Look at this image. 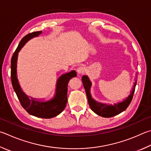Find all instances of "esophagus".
Masks as SVG:
<instances>
[{
	"mask_svg": "<svg viewBox=\"0 0 151 151\" xmlns=\"http://www.w3.org/2000/svg\"><path fill=\"white\" fill-rule=\"evenodd\" d=\"M77 73L79 75H83L85 73V68L83 67H80L77 68Z\"/></svg>",
	"mask_w": 151,
	"mask_h": 151,
	"instance_id": "34e87169",
	"label": "esophagus"
}]
</instances>
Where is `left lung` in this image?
Returning <instances> with one entry per match:
<instances>
[{
	"mask_svg": "<svg viewBox=\"0 0 151 151\" xmlns=\"http://www.w3.org/2000/svg\"><path fill=\"white\" fill-rule=\"evenodd\" d=\"M82 81H83V86L86 91V96L88 98V102L92 110L98 114V116H102L104 117H111L116 116V115L122 113V111H125L127 109V107L129 105L131 100L133 99L134 92H135V87L137 83V81L134 84V88L132 92H131V94L129 96L127 99L122 102L121 103H118L115 104V105H106V104H100L96 102L94 100H93L91 95L90 93V88L91 86V83L89 81L87 76H83L82 77Z\"/></svg>",
	"mask_w": 151,
	"mask_h": 151,
	"instance_id": "8db88e82",
	"label": "left lung"
}]
</instances>
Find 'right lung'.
<instances>
[{"label": "right lung", "instance_id": "right-lung-1", "mask_svg": "<svg viewBox=\"0 0 151 151\" xmlns=\"http://www.w3.org/2000/svg\"><path fill=\"white\" fill-rule=\"evenodd\" d=\"M42 31L34 32L27 34L21 40L17 48L11 59V81L22 106L28 114L41 118L49 119L57 116L64 110L67 103V87L68 83L73 77H75L76 73L72 70L70 73L63 75L57 83V93L53 100L46 102H37L29 98L22 92L16 78V61L18 53L24 45L33 37L37 36Z\"/></svg>", "mask_w": 151, "mask_h": 151}]
</instances>
